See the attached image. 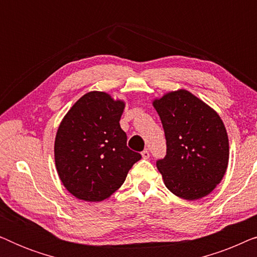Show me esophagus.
<instances>
[{
	"instance_id": "obj_1",
	"label": "esophagus",
	"mask_w": 257,
	"mask_h": 257,
	"mask_svg": "<svg viewBox=\"0 0 257 257\" xmlns=\"http://www.w3.org/2000/svg\"><path fill=\"white\" fill-rule=\"evenodd\" d=\"M142 157H143V159H149V158H150V151L149 150H144L142 152Z\"/></svg>"
}]
</instances>
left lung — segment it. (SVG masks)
I'll return each instance as SVG.
<instances>
[{
  "mask_svg": "<svg viewBox=\"0 0 257 257\" xmlns=\"http://www.w3.org/2000/svg\"><path fill=\"white\" fill-rule=\"evenodd\" d=\"M153 106L163 122L166 156L157 161L166 187L185 200L208 195L222 180L229 143L220 115L187 90L172 91Z\"/></svg>",
  "mask_w": 257,
  "mask_h": 257,
  "instance_id": "8db88e82",
  "label": "left lung"
}]
</instances>
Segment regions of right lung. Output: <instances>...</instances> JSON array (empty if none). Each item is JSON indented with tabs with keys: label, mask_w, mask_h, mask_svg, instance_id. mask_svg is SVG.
I'll return each instance as SVG.
<instances>
[{
	"label": "right lung",
	"mask_w": 257,
	"mask_h": 257,
	"mask_svg": "<svg viewBox=\"0 0 257 257\" xmlns=\"http://www.w3.org/2000/svg\"><path fill=\"white\" fill-rule=\"evenodd\" d=\"M125 103L91 91L64 115L55 139V163L64 187L77 199L98 202L124 184L128 171L142 159L126 145L119 124Z\"/></svg>",
	"instance_id": "add662e5"
}]
</instances>
